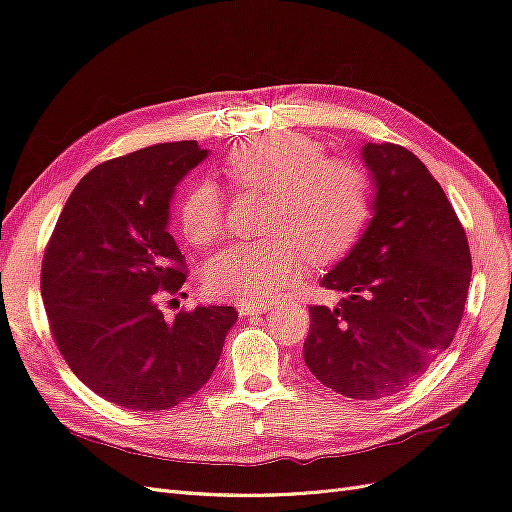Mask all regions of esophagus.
Returning a JSON list of instances; mask_svg holds the SVG:
<instances>
[{
  "instance_id": "esophagus-1",
  "label": "esophagus",
  "mask_w": 512,
  "mask_h": 512,
  "mask_svg": "<svg viewBox=\"0 0 512 512\" xmlns=\"http://www.w3.org/2000/svg\"><path fill=\"white\" fill-rule=\"evenodd\" d=\"M271 301H254V303H241L239 305V314L241 316H258V314H265L271 309Z\"/></svg>"
}]
</instances>
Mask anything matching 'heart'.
Returning a JSON list of instances; mask_svg holds the SVG:
<instances>
[{
    "label": "heart",
    "instance_id": "obj_1",
    "mask_svg": "<svg viewBox=\"0 0 512 512\" xmlns=\"http://www.w3.org/2000/svg\"><path fill=\"white\" fill-rule=\"evenodd\" d=\"M224 175L235 190L269 192L265 232L271 237L232 243L205 269V286L224 299L265 301L303 267L346 254L371 211L369 181L346 160L324 158L320 143L303 134L271 132L230 153ZM183 235L209 245L224 235L226 205L220 190L198 181L179 207Z\"/></svg>",
    "mask_w": 512,
    "mask_h": 512
}]
</instances>
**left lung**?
<instances>
[{
  "label": "left lung",
  "mask_w": 512,
  "mask_h": 512,
  "mask_svg": "<svg viewBox=\"0 0 512 512\" xmlns=\"http://www.w3.org/2000/svg\"><path fill=\"white\" fill-rule=\"evenodd\" d=\"M376 185L363 237L320 286L346 292L309 307L303 359L339 395L382 399L404 391L451 346L466 307L472 258L453 205L412 151L365 143Z\"/></svg>",
  "instance_id": "8db88e82"
}]
</instances>
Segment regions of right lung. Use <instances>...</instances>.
Returning a JSON list of instances; mask_svg holds the SVG:
<instances>
[{
    "label": "right lung",
    "instance_id": "obj_1",
    "mask_svg": "<svg viewBox=\"0 0 512 512\" xmlns=\"http://www.w3.org/2000/svg\"><path fill=\"white\" fill-rule=\"evenodd\" d=\"M207 153L179 141L102 162L76 185L46 245L40 292L55 344L76 378L117 406L156 412L198 393L237 322L230 305L173 320L160 307L185 282L170 200Z\"/></svg>",
    "mask_w": 512,
    "mask_h": 512
}]
</instances>
